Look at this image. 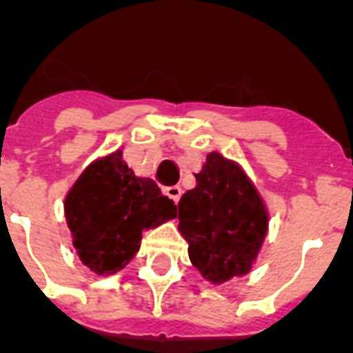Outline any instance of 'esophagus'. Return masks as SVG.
Returning a JSON list of instances; mask_svg holds the SVG:
<instances>
[{"label": "esophagus", "instance_id": "1", "mask_svg": "<svg viewBox=\"0 0 353 353\" xmlns=\"http://www.w3.org/2000/svg\"><path fill=\"white\" fill-rule=\"evenodd\" d=\"M181 187L179 185H170V187H166V194H168L170 199L174 200V202H179V199H181Z\"/></svg>", "mask_w": 353, "mask_h": 353}]
</instances>
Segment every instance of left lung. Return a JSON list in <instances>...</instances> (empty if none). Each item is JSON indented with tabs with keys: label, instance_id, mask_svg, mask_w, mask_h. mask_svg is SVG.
<instances>
[{
	"label": "left lung",
	"instance_id": "8db88e82",
	"mask_svg": "<svg viewBox=\"0 0 353 353\" xmlns=\"http://www.w3.org/2000/svg\"><path fill=\"white\" fill-rule=\"evenodd\" d=\"M177 204L189 259L212 283L250 272L268 229L259 192L236 162L210 153Z\"/></svg>",
	"mask_w": 353,
	"mask_h": 353
}]
</instances>
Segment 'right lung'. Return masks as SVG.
<instances>
[{"instance_id":"right-lung-1","label":"right lung","mask_w":353,"mask_h":353,"mask_svg":"<svg viewBox=\"0 0 353 353\" xmlns=\"http://www.w3.org/2000/svg\"><path fill=\"white\" fill-rule=\"evenodd\" d=\"M65 221L81 261L96 274H115L138 253L141 234L174 219L177 208L149 177L109 154L90 164L65 199Z\"/></svg>"}]
</instances>
